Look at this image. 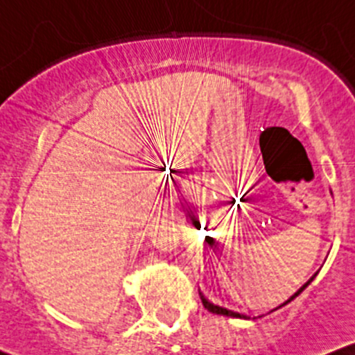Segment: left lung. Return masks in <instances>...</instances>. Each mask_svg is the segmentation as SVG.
<instances>
[{"label":"left lung","instance_id":"8db88e82","mask_svg":"<svg viewBox=\"0 0 355 355\" xmlns=\"http://www.w3.org/2000/svg\"><path fill=\"white\" fill-rule=\"evenodd\" d=\"M313 277H315V275H313ZM313 277H312V279H311V280H309V282H307V284H304V285H302V287H300V288H299V291H297V292H295V294H294V295H292V297H291V299H288V300H287V302H284L282 305H285V304H288V302H291V300H294V299H295V297H297V295H299V294H300V292H302V291H304V288H305V287H307V285L312 282V280H313ZM200 299H202V304H203V307H205V309H207V311H210V312H214V313H222V315H232V317H245V315H243V313L234 312V311H230V309H225V307H220V305H217V304H214V302H210V300H209V299H207V297H205V295H203V294H202V292H200ZM282 305H279V307H282ZM279 307H277V309H279Z\"/></svg>","mask_w":355,"mask_h":355}]
</instances>
